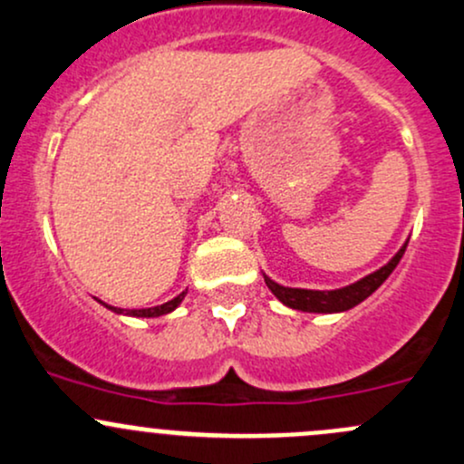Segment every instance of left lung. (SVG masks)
<instances>
[{
	"mask_svg": "<svg viewBox=\"0 0 464 464\" xmlns=\"http://www.w3.org/2000/svg\"><path fill=\"white\" fill-rule=\"evenodd\" d=\"M404 242L402 248L387 262L384 266H380L378 271L369 273L362 280L353 282V285L343 286V289L334 291H314V289H291V286H282L277 282H273L271 277L265 276L266 286L271 289V294L282 302V304L291 306V309L306 311V314H343V311L353 309L355 304H360L362 300H367L369 295L392 276V271L396 269L400 257L404 256Z\"/></svg>",
	"mask_w": 464,
	"mask_h": 464,
	"instance_id": "left-lung-1",
	"label": "left lung"
}]
</instances>
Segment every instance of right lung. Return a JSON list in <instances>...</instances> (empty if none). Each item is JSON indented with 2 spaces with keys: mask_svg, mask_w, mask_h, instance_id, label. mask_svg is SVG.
Returning <instances> with one entry per match:
<instances>
[{
  "mask_svg": "<svg viewBox=\"0 0 464 464\" xmlns=\"http://www.w3.org/2000/svg\"><path fill=\"white\" fill-rule=\"evenodd\" d=\"M184 295H187V291H182L178 297H173V300L164 302V304H158V306H150V309H117V306H109V304H102L106 306V309L115 311V314H121V315H130V318H160V315H167L170 311H175L179 306V302L184 300Z\"/></svg>",
  "mask_w": 464,
  "mask_h": 464,
  "instance_id": "right-lung-1",
  "label": "right lung"
}]
</instances>
